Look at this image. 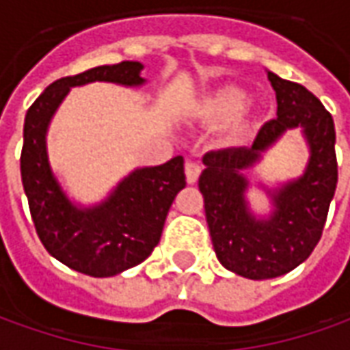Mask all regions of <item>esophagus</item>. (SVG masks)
Masks as SVG:
<instances>
[{
	"mask_svg": "<svg viewBox=\"0 0 350 350\" xmlns=\"http://www.w3.org/2000/svg\"><path fill=\"white\" fill-rule=\"evenodd\" d=\"M200 176V165L197 161H185V178H187V183H195Z\"/></svg>",
	"mask_w": 350,
	"mask_h": 350,
	"instance_id": "1",
	"label": "esophagus"
}]
</instances>
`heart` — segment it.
Masks as SVG:
<instances>
[{"mask_svg": "<svg viewBox=\"0 0 350 350\" xmlns=\"http://www.w3.org/2000/svg\"><path fill=\"white\" fill-rule=\"evenodd\" d=\"M247 107V95L238 90V88L225 86L212 92L200 103L198 112L202 116V120L212 125H223V123L232 122L230 135L232 137H242L247 129V122H243L240 114L243 108Z\"/></svg>", "mask_w": 350, "mask_h": 350, "instance_id": "b5f03b06", "label": "heart"}]
</instances>
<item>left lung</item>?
<instances>
[{
	"label": "left lung",
	"instance_id": "left-lung-1",
	"mask_svg": "<svg viewBox=\"0 0 350 350\" xmlns=\"http://www.w3.org/2000/svg\"><path fill=\"white\" fill-rule=\"evenodd\" d=\"M278 99V118L264 123L251 148L208 152L198 178L213 250L227 270L247 279H271L294 270L323 236L338 185L336 129L332 114L301 84L268 71ZM301 126L310 146L306 172L269 191L274 212L266 220L250 213L241 174L286 129Z\"/></svg>",
	"mask_w": 350,
	"mask_h": 350
}]
</instances>
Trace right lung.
<instances>
[{
    "label": "right lung",
    "mask_w": 350,
    "mask_h": 350,
    "mask_svg": "<svg viewBox=\"0 0 350 350\" xmlns=\"http://www.w3.org/2000/svg\"><path fill=\"white\" fill-rule=\"evenodd\" d=\"M142 69L144 65L138 62H122L56 80L35 99L24 122L20 172L35 230L52 257L92 278L122 273L152 255L168 210L185 187L183 157L176 155L159 167L137 168L107 200L79 208L52 174L46 131L71 88L90 82L142 86Z\"/></svg>",
    "instance_id": "add662e5"
}]
</instances>
